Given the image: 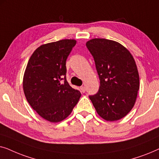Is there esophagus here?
<instances>
[{"instance_id": "1", "label": "esophagus", "mask_w": 159, "mask_h": 159, "mask_svg": "<svg viewBox=\"0 0 159 159\" xmlns=\"http://www.w3.org/2000/svg\"><path fill=\"white\" fill-rule=\"evenodd\" d=\"M80 90H81L82 93H84V92H85V87H84V86L80 87Z\"/></svg>"}]
</instances>
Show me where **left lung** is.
<instances>
[{"label":"left lung","mask_w":159,"mask_h":159,"mask_svg":"<svg viewBox=\"0 0 159 159\" xmlns=\"http://www.w3.org/2000/svg\"><path fill=\"white\" fill-rule=\"evenodd\" d=\"M86 46L100 79L98 92L89 98L102 119L119 120L132 109L138 96L140 77L135 61L129 50L116 41L93 38Z\"/></svg>","instance_id":"1"}]
</instances>
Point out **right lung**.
I'll use <instances>...</instances> for the list:
<instances>
[{"label": "right lung", "instance_id": "obj_1", "mask_svg": "<svg viewBox=\"0 0 159 159\" xmlns=\"http://www.w3.org/2000/svg\"><path fill=\"white\" fill-rule=\"evenodd\" d=\"M76 43L74 39H64L41 45L32 54L25 69L23 90L26 99L50 122L67 118L81 97L80 91L66 80V61Z\"/></svg>", "mask_w": 159, "mask_h": 159}]
</instances>
